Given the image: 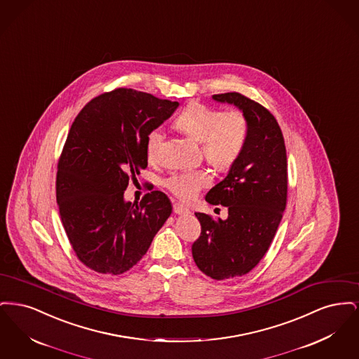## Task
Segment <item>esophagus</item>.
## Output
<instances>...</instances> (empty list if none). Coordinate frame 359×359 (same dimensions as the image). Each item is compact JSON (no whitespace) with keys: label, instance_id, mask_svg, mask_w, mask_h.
<instances>
[{"label":"esophagus","instance_id":"1","mask_svg":"<svg viewBox=\"0 0 359 359\" xmlns=\"http://www.w3.org/2000/svg\"><path fill=\"white\" fill-rule=\"evenodd\" d=\"M173 212L180 215V214H188L189 210H188L186 205H182V203H175V205H173Z\"/></svg>","mask_w":359,"mask_h":359}]
</instances>
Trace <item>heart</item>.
Segmentation results:
<instances>
[{
	"label": "heart",
	"instance_id": "obj_1",
	"mask_svg": "<svg viewBox=\"0 0 359 359\" xmlns=\"http://www.w3.org/2000/svg\"><path fill=\"white\" fill-rule=\"evenodd\" d=\"M175 125L198 142H202L205 160L217 170H230L243 152L249 137V120L241 110L223 111L205 103H189L177 116ZM164 133L154 129L147 137L148 158L156 161L161 152ZM211 183V173L205 168L173 172L164 186L182 199H194L202 188Z\"/></svg>",
	"mask_w": 359,
	"mask_h": 359
}]
</instances>
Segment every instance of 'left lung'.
Returning a JSON list of instances; mask_svg holds the SVG:
<instances>
[{
    "label": "left lung",
    "instance_id": "8db88e82",
    "mask_svg": "<svg viewBox=\"0 0 359 359\" xmlns=\"http://www.w3.org/2000/svg\"><path fill=\"white\" fill-rule=\"evenodd\" d=\"M212 98L234 103L249 120L238 161L205 195L210 205L227 207V219L195 212L202 230L194 261L205 276L226 280L249 273L266 255L287 205L288 164L283 132L266 107L236 91Z\"/></svg>",
    "mask_w": 359,
    "mask_h": 359
}]
</instances>
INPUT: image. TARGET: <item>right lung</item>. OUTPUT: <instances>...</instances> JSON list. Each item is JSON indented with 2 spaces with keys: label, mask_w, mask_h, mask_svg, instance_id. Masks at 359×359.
<instances>
[{
  "label": "right lung",
  "mask_w": 359,
  "mask_h": 359,
  "mask_svg": "<svg viewBox=\"0 0 359 359\" xmlns=\"http://www.w3.org/2000/svg\"><path fill=\"white\" fill-rule=\"evenodd\" d=\"M177 106L120 87L93 98L72 122L57 161L56 201L69 243L88 269L111 276L132 269L171 215L164 192L151 191L132 205L123 191L148 167L149 132Z\"/></svg>",
  "instance_id": "add662e5"
}]
</instances>
